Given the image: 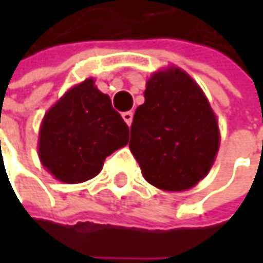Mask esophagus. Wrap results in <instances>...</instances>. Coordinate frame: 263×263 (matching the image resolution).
Instances as JSON below:
<instances>
[{"instance_id": "1", "label": "esophagus", "mask_w": 263, "mask_h": 263, "mask_svg": "<svg viewBox=\"0 0 263 263\" xmlns=\"http://www.w3.org/2000/svg\"><path fill=\"white\" fill-rule=\"evenodd\" d=\"M122 117H123V120L126 122V125H128V126H131L132 117H134L132 111H126V112H123V114H122Z\"/></svg>"}]
</instances>
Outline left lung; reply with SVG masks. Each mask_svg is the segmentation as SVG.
<instances>
[{"mask_svg":"<svg viewBox=\"0 0 263 263\" xmlns=\"http://www.w3.org/2000/svg\"><path fill=\"white\" fill-rule=\"evenodd\" d=\"M219 143L216 114L196 80L175 65L147 78L129 141L147 183L166 192L195 187L212 169Z\"/></svg>","mask_w":263,"mask_h":263,"instance_id":"8db88e82","label":"left lung"}]
</instances>
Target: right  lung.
Wrapping results in <instances>:
<instances>
[{
    "instance_id": "right-lung-1",
    "label": "right lung",
    "mask_w": 263,
    "mask_h": 263,
    "mask_svg": "<svg viewBox=\"0 0 263 263\" xmlns=\"http://www.w3.org/2000/svg\"><path fill=\"white\" fill-rule=\"evenodd\" d=\"M129 128L94 78L68 88L44 114L37 157L58 181L85 183L103 167L108 155L126 146Z\"/></svg>"
}]
</instances>
